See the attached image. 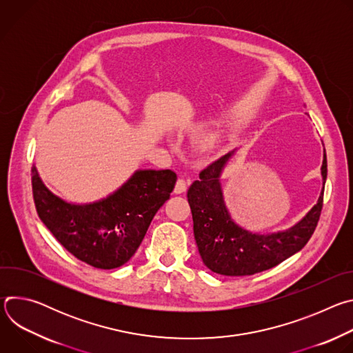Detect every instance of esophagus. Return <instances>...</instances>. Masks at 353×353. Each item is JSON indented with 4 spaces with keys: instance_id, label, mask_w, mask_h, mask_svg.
Here are the masks:
<instances>
[{
    "instance_id": "1",
    "label": "esophagus",
    "mask_w": 353,
    "mask_h": 353,
    "mask_svg": "<svg viewBox=\"0 0 353 353\" xmlns=\"http://www.w3.org/2000/svg\"><path fill=\"white\" fill-rule=\"evenodd\" d=\"M185 190H187V181L184 179H179L176 185H174V192L176 194H183V192H185Z\"/></svg>"
}]
</instances>
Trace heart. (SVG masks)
I'll list each match as a JSON object with an SVG mask.
<instances>
[{"label": "heart", "instance_id": "heart-1", "mask_svg": "<svg viewBox=\"0 0 353 353\" xmlns=\"http://www.w3.org/2000/svg\"><path fill=\"white\" fill-rule=\"evenodd\" d=\"M221 145V138L218 134H210L204 138L203 143H201V146H203V149L205 150V152H215V150L219 148Z\"/></svg>", "mask_w": 353, "mask_h": 353}]
</instances>
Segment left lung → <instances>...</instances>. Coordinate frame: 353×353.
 I'll return each mask as SVG.
<instances>
[{
	"label": "left lung",
	"mask_w": 353,
	"mask_h": 353,
	"mask_svg": "<svg viewBox=\"0 0 353 353\" xmlns=\"http://www.w3.org/2000/svg\"><path fill=\"white\" fill-rule=\"evenodd\" d=\"M226 154L199 173L188 188L187 196L192 214L194 237L204 264L219 275L244 276L270 270L306 245L323 208L327 179V155L321 165L323 190L317 204L296 225L274 233H253L239 226L226 207L221 176L234 155Z\"/></svg>",
	"instance_id": "obj_1"
}]
</instances>
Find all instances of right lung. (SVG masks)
I'll list each match as a JSON object with an SVG mask.
<instances>
[{"label": "right lung", "mask_w": 353, "mask_h": 353, "mask_svg": "<svg viewBox=\"0 0 353 353\" xmlns=\"http://www.w3.org/2000/svg\"><path fill=\"white\" fill-rule=\"evenodd\" d=\"M176 180L169 169H139L106 198L74 204L50 191L36 166L32 168L40 221L72 256L100 270L119 268L135 254Z\"/></svg>", "instance_id": "1"}]
</instances>
